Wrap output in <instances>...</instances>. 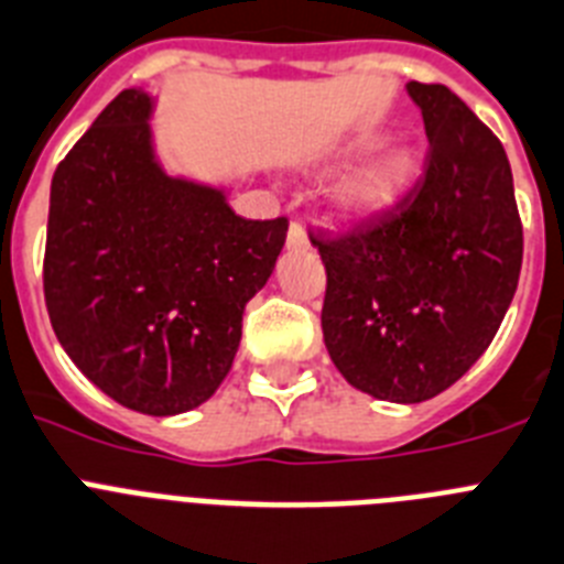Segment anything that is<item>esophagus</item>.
Segmentation results:
<instances>
[{"label":"esophagus","instance_id":"34e87169","mask_svg":"<svg viewBox=\"0 0 564 564\" xmlns=\"http://www.w3.org/2000/svg\"><path fill=\"white\" fill-rule=\"evenodd\" d=\"M286 243H289V249H310V238H306V229H303L301 221L289 224Z\"/></svg>","mask_w":564,"mask_h":564}]
</instances>
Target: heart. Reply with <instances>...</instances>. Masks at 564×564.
<instances>
[{"label":"heart","instance_id":"b5f03b06","mask_svg":"<svg viewBox=\"0 0 564 564\" xmlns=\"http://www.w3.org/2000/svg\"><path fill=\"white\" fill-rule=\"evenodd\" d=\"M380 144V135L369 133L360 135L349 144L346 153L360 155L369 153ZM417 175V159L409 147H389L383 155H377L371 164L364 170H357L346 184L340 187L337 198L340 207L351 215H377L383 209L394 207L403 198L405 189L411 187V181Z\"/></svg>","mask_w":564,"mask_h":564}]
</instances>
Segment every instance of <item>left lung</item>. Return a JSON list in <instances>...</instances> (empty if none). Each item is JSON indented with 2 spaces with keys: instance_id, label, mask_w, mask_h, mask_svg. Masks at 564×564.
Here are the masks:
<instances>
[{
  "instance_id": "8db88e82",
  "label": "left lung",
  "mask_w": 564,
  "mask_h": 564,
  "mask_svg": "<svg viewBox=\"0 0 564 564\" xmlns=\"http://www.w3.org/2000/svg\"><path fill=\"white\" fill-rule=\"evenodd\" d=\"M429 135L423 175L349 232H310L326 267L323 340L355 389L423 403L491 346L522 267L508 155L445 85L409 82Z\"/></svg>"
}]
</instances>
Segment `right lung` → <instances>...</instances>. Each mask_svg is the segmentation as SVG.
I'll list each match as a JSON object with an SVG mask.
<instances>
[{
    "label": "right lung",
    "instance_id": "right-lung-1",
    "mask_svg": "<svg viewBox=\"0 0 564 564\" xmlns=\"http://www.w3.org/2000/svg\"><path fill=\"white\" fill-rule=\"evenodd\" d=\"M150 110L144 90H121L56 166L45 303L87 380L170 417L213 398L232 369L243 306L272 275L289 221H249L221 189L170 178Z\"/></svg>",
    "mask_w": 564,
    "mask_h": 564
}]
</instances>
